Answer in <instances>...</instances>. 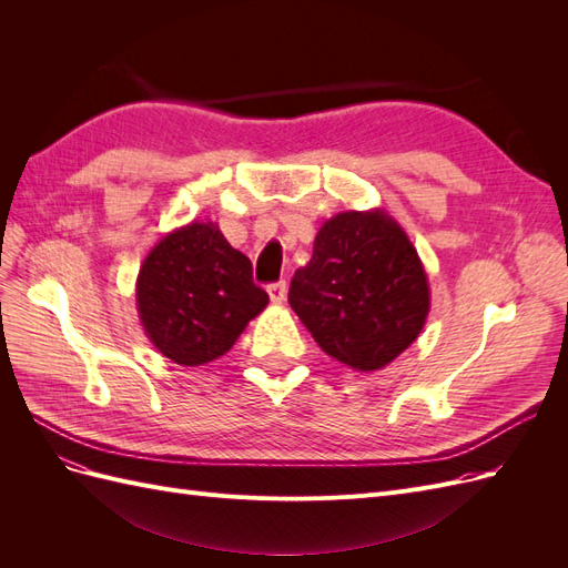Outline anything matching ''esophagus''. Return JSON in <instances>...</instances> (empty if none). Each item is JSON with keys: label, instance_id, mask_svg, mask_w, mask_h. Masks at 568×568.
<instances>
[{"label": "esophagus", "instance_id": "1", "mask_svg": "<svg viewBox=\"0 0 568 568\" xmlns=\"http://www.w3.org/2000/svg\"><path fill=\"white\" fill-rule=\"evenodd\" d=\"M267 294H270V301L274 305H282L286 301V282H277V284H270L267 286Z\"/></svg>", "mask_w": 568, "mask_h": 568}]
</instances>
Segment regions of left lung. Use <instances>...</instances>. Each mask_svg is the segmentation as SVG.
<instances>
[{"instance_id":"obj_1","label":"left lung","mask_w":568,"mask_h":568,"mask_svg":"<svg viewBox=\"0 0 568 568\" xmlns=\"http://www.w3.org/2000/svg\"><path fill=\"white\" fill-rule=\"evenodd\" d=\"M288 305L326 355L374 372L417 341L432 291L417 248L384 209L343 211L320 227Z\"/></svg>"}]
</instances>
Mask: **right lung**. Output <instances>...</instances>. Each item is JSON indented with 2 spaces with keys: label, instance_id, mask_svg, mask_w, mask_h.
Here are the masks:
<instances>
[{
  "label": "right lung",
  "instance_id": "add662e5",
  "mask_svg": "<svg viewBox=\"0 0 568 568\" xmlns=\"http://www.w3.org/2000/svg\"><path fill=\"white\" fill-rule=\"evenodd\" d=\"M134 296L149 341L182 367L225 355L270 303L253 284L248 257L211 220L161 236L136 274Z\"/></svg>",
  "mask_w": 568,
  "mask_h": 568
}]
</instances>
